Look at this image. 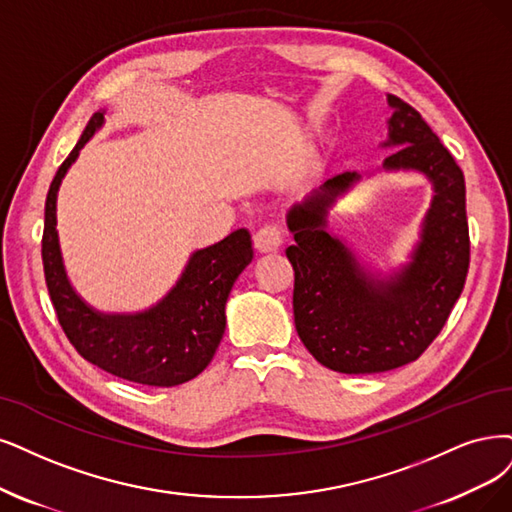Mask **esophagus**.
I'll return each mask as SVG.
<instances>
[{"label": "esophagus", "instance_id": "obj_1", "mask_svg": "<svg viewBox=\"0 0 512 512\" xmlns=\"http://www.w3.org/2000/svg\"><path fill=\"white\" fill-rule=\"evenodd\" d=\"M253 242H255V249L259 253H263V255L276 253L280 246H282V232L278 230V227H274V225L261 227V230L255 234Z\"/></svg>", "mask_w": 512, "mask_h": 512}]
</instances>
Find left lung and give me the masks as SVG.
<instances>
[{
  "instance_id": "obj_1",
  "label": "left lung",
  "mask_w": 512,
  "mask_h": 512,
  "mask_svg": "<svg viewBox=\"0 0 512 512\" xmlns=\"http://www.w3.org/2000/svg\"><path fill=\"white\" fill-rule=\"evenodd\" d=\"M392 116L380 170H413L432 185V200L409 261L388 276L371 272L327 230L329 211L363 175L350 170L287 213L295 244V329L320 365L339 373H382L415 361L447 323L468 274L466 185L460 166L411 105L386 94Z\"/></svg>"
}]
</instances>
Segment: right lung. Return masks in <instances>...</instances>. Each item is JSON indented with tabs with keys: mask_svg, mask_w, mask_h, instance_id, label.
<instances>
[{
	"mask_svg": "<svg viewBox=\"0 0 512 512\" xmlns=\"http://www.w3.org/2000/svg\"><path fill=\"white\" fill-rule=\"evenodd\" d=\"M105 124V109L86 124L80 141L56 170L46 196L42 261L59 323L88 363L143 386H179L213 361L225 331V304L240 272L253 259L249 230L194 251L177 285L143 312H99L67 276L56 232V196L82 147Z\"/></svg>",
	"mask_w": 512,
	"mask_h": 512,
	"instance_id": "add662e5",
	"label": "right lung"
}]
</instances>
